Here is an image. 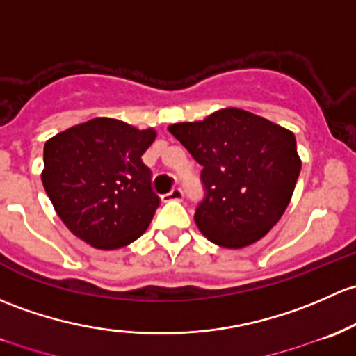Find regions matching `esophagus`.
<instances>
[{
    "label": "esophagus",
    "instance_id": "obj_1",
    "mask_svg": "<svg viewBox=\"0 0 356 356\" xmlns=\"http://www.w3.org/2000/svg\"><path fill=\"white\" fill-rule=\"evenodd\" d=\"M162 201H163V203H167V201H182V191L179 188L172 189L170 193L163 194Z\"/></svg>",
    "mask_w": 356,
    "mask_h": 356
}]
</instances>
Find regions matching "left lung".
Segmentation results:
<instances>
[{"label": "left lung", "mask_w": 356, "mask_h": 356, "mask_svg": "<svg viewBox=\"0 0 356 356\" xmlns=\"http://www.w3.org/2000/svg\"><path fill=\"white\" fill-rule=\"evenodd\" d=\"M167 129L203 165L207 197L194 222L208 241L242 249L278 223L302 168L290 129L237 107Z\"/></svg>", "instance_id": "1"}]
</instances>
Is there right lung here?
<instances>
[{
	"label": "right lung",
	"mask_w": 356,
	"mask_h": 356,
	"mask_svg": "<svg viewBox=\"0 0 356 356\" xmlns=\"http://www.w3.org/2000/svg\"><path fill=\"white\" fill-rule=\"evenodd\" d=\"M153 128L95 118L44 145V189L73 235L100 250L119 249L145 234L159 208L141 155Z\"/></svg>",
	"instance_id": "1"
}]
</instances>
